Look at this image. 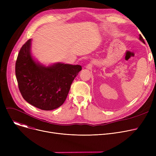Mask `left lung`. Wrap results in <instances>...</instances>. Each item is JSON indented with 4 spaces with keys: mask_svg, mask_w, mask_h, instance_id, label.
Returning <instances> with one entry per match:
<instances>
[{
    "mask_svg": "<svg viewBox=\"0 0 156 156\" xmlns=\"http://www.w3.org/2000/svg\"><path fill=\"white\" fill-rule=\"evenodd\" d=\"M139 36H140V37H139V39H140V40L142 41V42L143 43H145V42H144V40L143 39V37L141 36V35H139Z\"/></svg>",
    "mask_w": 156,
    "mask_h": 156,
    "instance_id": "8db88e82",
    "label": "left lung"
}]
</instances>
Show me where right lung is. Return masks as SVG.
Listing matches in <instances>:
<instances>
[{
	"label": "right lung",
	"mask_w": 156,
	"mask_h": 156,
	"mask_svg": "<svg viewBox=\"0 0 156 156\" xmlns=\"http://www.w3.org/2000/svg\"><path fill=\"white\" fill-rule=\"evenodd\" d=\"M31 39L21 48L16 62L15 73L23 99L44 111L63 104L73 81L82 69L80 65L57 63L45 66L36 62L31 55Z\"/></svg>",
	"instance_id": "1"
}]
</instances>
